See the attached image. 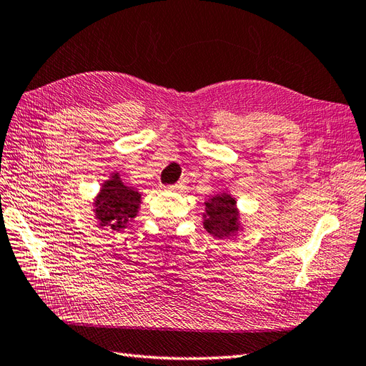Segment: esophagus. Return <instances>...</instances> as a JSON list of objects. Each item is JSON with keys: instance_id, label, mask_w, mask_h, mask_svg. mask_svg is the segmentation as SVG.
Wrapping results in <instances>:
<instances>
[{"instance_id": "obj_1", "label": "esophagus", "mask_w": 366, "mask_h": 366, "mask_svg": "<svg viewBox=\"0 0 366 366\" xmlns=\"http://www.w3.org/2000/svg\"><path fill=\"white\" fill-rule=\"evenodd\" d=\"M172 189H173V190H177V192H181V190L185 189V182H184V181L176 182L174 185H172Z\"/></svg>"}]
</instances>
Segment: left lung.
Masks as SVG:
<instances>
[{"label": "left lung", "instance_id": "left-lung-1", "mask_svg": "<svg viewBox=\"0 0 366 366\" xmlns=\"http://www.w3.org/2000/svg\"><path fill=\"white\" fill-rule=\"evenodd\" d=\"M204 226L217 238L230 237L238 229V212L235 199L227 193H221L205 202Z\"/></svg>", "mask_w": 366, "mask_h": 366}]
</instances>
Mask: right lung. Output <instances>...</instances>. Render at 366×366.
<instances>
[{
    "label": "right lung",
    "mask_w": 366,
    "mask_h": 366,
    "mask_svg": "<svg viewBox=\"0 0 366 366\" xmlns=\"http://www.w3.org/2000/svg\"><path fill=\"white\" fill-rule=\"evenodd\" d=\"M139 202L140 194L114 174L103 184L96 201V214L100 219V226H108L114 230L127 229L131 219L136 217Z\"/></svg>",
    "instance_id": "right-lung-1"
}]
</instances>
